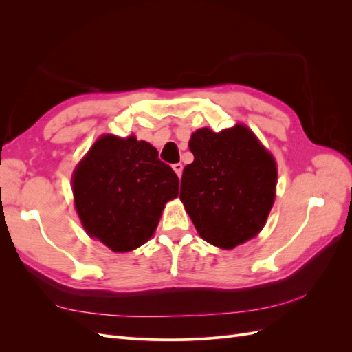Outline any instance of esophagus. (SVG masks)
I'll list each match as a JSON object with an SVG mask.
<instances>
[{"label":"esophagus","mask_w":352,"mask_h":352,"mask_svg":"<svg viewBox=\"0 0 352 352\" xmlns=\"http://www.w3.org/2000/svg\"><path fill=\"white\" fill-rule=\"evenodd\" d=\"M173 170H175L176 175H177L179 177H182V172H184V164H182V163L173 164Z\"/></svg>","instance_id":"1"}]
</instances>
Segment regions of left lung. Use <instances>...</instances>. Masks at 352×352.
I'll return each mask as SVG.
<instances>
[{"instance_id": "1", "label": "left lung", "mask_w": 352, "mask_h": 352, "mask_svg": "<svg viewBox=\"0 0 352 352\" xmlns=\"http://www.w3.org/2000/svg\"><path fill=\"white\" fill-rule=\"evenodd\" d=\"M194 162L184 168L180 199L199 236L232 250L257 236L273 207L278 167L247 126L192 133Z\"/></svg>"}]
</instances>
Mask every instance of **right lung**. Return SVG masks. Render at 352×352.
Returning a JSON list of instances; mask_svg holds the SVG:
<instances>
[{
  "label": "right lung",
  "instance_id": "obj_1",
  "mask_svg": "<svg viewBox=\"0 0 352 352\" xmlns=\"http://www.w3.org/2000/svg\"><path fill=\"white\" fill-rule=\"evenodd\" d=\"M72 185L83 229L114 252L150 239L166 202L179 194L172 167L133 135L101 136L74 168Z\"/></svg>",
  "mask_w": 352,
  "mask_h": 352
}]
</instances>
